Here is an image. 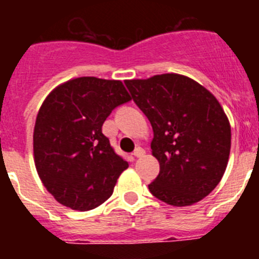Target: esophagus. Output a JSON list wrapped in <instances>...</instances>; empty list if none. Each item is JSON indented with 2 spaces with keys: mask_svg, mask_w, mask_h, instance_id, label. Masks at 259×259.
Listing matches in <instances>:
<instances>
[{
  "mask_svg": "<svg viewBox=\"0 0 259 259\" xmlns=\"http://www.w3.org/2000/svg\"><path fill=\"white\" fill-rule=\"evenodd\" d=\"M132 154H134V157H136V158H140V157H143L144 154H145V152H144V149H143V148H140V146H137L136 149L134 150V153H132Z\"/></svg>",
  "mask_w": 259,
  "mask_h": 259,
  "instance_id": "34e87169",
  "label": "esophagus"
}]
</instances>
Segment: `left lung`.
<instances>
[{
	"label": "left lung",
	"instance_id": "left-lung-1",
	"mask_svg": "<svg viewBox=\"0 0 259 259\" xmlns=\"http://www.w3.org/2000/svg\"><path fill=\"white\" fill-rule=\"evenodd\" d=\"M135 104L149 119L159 174L150 193L172 206L198 202L219 184L227 167L231 127L218 100L178 74L125 80Z\"/></svg>",
	"mask_w": 259,
	"mask_h": 259
}]
</instances>
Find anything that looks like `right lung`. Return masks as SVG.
Wrapping results in <instances>:
<instances>
[{
	"instance_id": "obj_1",
	"label": "right lung",
	"mask_w": 259,
	"mask_h": 259,
	"mask_svg": "<svg viewBox=\"0 0 259 259\" xmlns=\"http://www.w3.org/2000/svg\"><path fill=\"white\" fill-rule=\"evenodd\" d=\"M131 101L119 80L77 77L57 87L41 105L33 131L35 164L57 201L88 211L113 194L128 167L102 134L115 107Z\"/></svg>"
}]
</instances>
